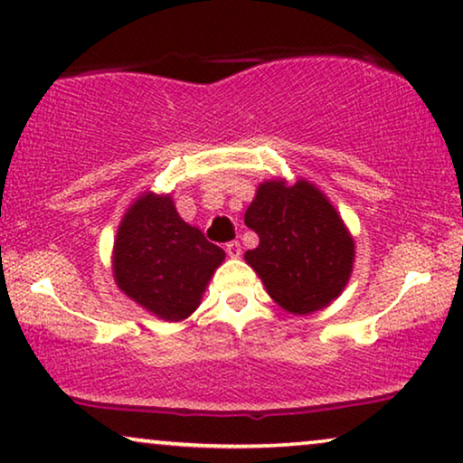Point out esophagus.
<instances>
[{"label": "esophagus", "instance_id": "obj_1", "mask_svg": "<svg viewBox=\"0 0 463 463\" xmlns=\"http://www.w3.org/2000/svg\"><path fill=\"white\" fill-rule=\"evenodd\" d=\"M225 252L230 255L232 259H238L240 255H242V246H240L238 240H232V242L225 244Z\"/></svg>", "mask_w": 463, "mask_h": 463}]
</instances>
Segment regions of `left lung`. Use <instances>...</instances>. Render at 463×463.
I'll list each match as a JSON object with an SVG mask.
<instances>
[{"mask_svg": "<svg viewBox=\"0 0 463 463\" xmlns=\"http://www.w3.org/2000/svg\"><path fill=\"white\" fill-rule=\"evenodd\" d=\"M259 246L246 263L278 306L307 316L337 299L350 282L356 246L331 200L307 179L263 181L244 213Z\"/></svg>", "mask_w": 463, "mask_h": 463, "instance_id": "left-lung-1", "label": "left lung"}]
</instances>
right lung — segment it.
I'll list each match as a JSON object with an SVG mask.
<instances>
[{"instance_id":"right-lung-1","label":"right lung","mask_w":463,"mask_h":463,"mask_svg":"<svg viewBox=\"0 0 463 463\" xmlns=\"http://www.w3.org/2000/svg\"><path fill=\"white\" fill-rule=\"evenodd\" d=\"M223 249L176 213L173 195L143 192L119 221L113 242V280L122 293L166 322L198 309Z\"/></svg>"}]
</instances>
